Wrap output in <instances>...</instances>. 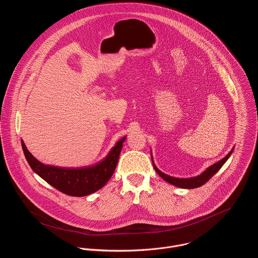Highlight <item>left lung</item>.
<instances>
[{
    "label": "left lung",
    "mask_w": 258,
    "mask_h": 258,
    "mask_svg": "<svg viewBox=\"0 0 258 258\" xmlns=\"http://www.w3.org/2000/svg\"><path fill=\"white\" fill-rule=\"evenodd\" d=\"M234 148L227 154V156L222 159L221 161H219L218 163L210 166L207 170L203 171L200 175L196 176V177H191V178H176V177H172V176H169L165 173H163L162 171H160L156 164H154L153 162V159H152V156H151V161H152V165H153V168L154 170H156V172L168 183L174 185V186H177V187H180V188H183V189H193V188H197V187H200L202 186L203 184L207 183L223 166L224 164L228 161V159L231 157V154L233 152Z\"/></svg>",
    "instance_id": "1"
}]
</instances>
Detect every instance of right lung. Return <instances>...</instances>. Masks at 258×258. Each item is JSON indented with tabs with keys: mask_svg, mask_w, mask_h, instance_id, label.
Returning a JSON list of instances; mask_svg holds the SVG:
<instances>
[{
	"mask_svg": "<svg viewBox=\"0 0 258 258\" xmlns=\"http://www.w3.org/2000/svg\"><path fill=\"white\" fill-rule=\"evenodd\" d=\"M125 139L126 136L117 141L104 160L91 167L83 168L44 165L28 151L23 140L21 145L25 159L35 174L57 190L70 196L81 197L96 192L108 183L117 167Z\"/></svg>",
	"mask_w": 258,
	"mask_h": 258,
	"instance_id": "1",
	"label": "right lung"
}]
</instances>
